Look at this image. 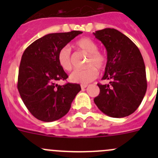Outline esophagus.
<instances>
[{"label": "esophagus", "mask_w": 158, "mask_h": 158, "mask_svg": "<svg viewBox=\"0 0 158 158\" xmlns=\"http://www.w3.org/2000/svg\"><path fill=\"white\" fill-rule=\"evenodd\" d=\"M87 86H88V85H86V84H82V85H81V88H82V89H85Z\"/></svg>", "instance_id": "esophagus-1"}]
</instances>
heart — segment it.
Masks as SVG:
<instances>
[{"instance_id":"obj_1","label":"heart","mask_w":158,"mask_h":158,"mask_svg":"<svg viewBox=\"0 0 158 158\" xmlns=\"http://www.w3.org/2000/svg\"><path fill=\"white\" fill-rule=\"evenodd\" d=\"M76 47L89 54L85 69L75 70L71 73L69 79L75 83L87 84L96 79L98 71L104 69L107 63V58L102 51L98 50V46L95 41L89 37H83L76 42ZM57 60L60 67L65 71L73 69L71 52L68 47H63L57 53Z\"/></svg>"}]
</instances>
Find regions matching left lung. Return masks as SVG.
Masks as SVG:
<instances>
[{
	"mask_svg": "<svg viewBox=\"0 0 158 158\" xmlns=\"http://www.w3.org/2000/svg\"><path fill=\"white\" fill-rule=\"evenodd\" d=\"M107 50V63L102 79L109 84H98L100 93L94 98L104 114L112 118L130 115L141 105L147 90L144 60L139 49L118 30L106 28L93 33Z\"/></svg>",
	"mask_w": 158,
	"mask_h": 158,
	"instance_id": "obj_1",
	"label": "left lung"
}]
</instances>
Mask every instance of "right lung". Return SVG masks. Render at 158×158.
Segmentation results:
<instances>
[{"instance_id":"obj_1","label":"right lung","mask_w":158,"mask_h":158,"mask_svg":"<svg viewBox=\"0 0 158 158\" xmlns=\"http://www.w3.org/2000/svg\"><path fill=\"white\" fill-rule=\"evenodd\" d=\"M82 31L49 33L36 40L23 52L19 68L17 89L23 103L36 118L58 120L69 111L80 85H60L68 75L60 67L57 53Z\"/></svg>"}]
</instances>
